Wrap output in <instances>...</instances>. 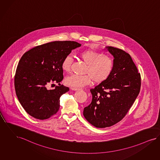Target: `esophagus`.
<instances>
[{
    "mask_svg": "<svg viewBox=\"0 0 160 160\" xmlns=\"http://www.w3.org/2000/svg\"><path fill=\"white\" fill-rule=\"evenodd\" d=\"M71 90L72 91H79V90H81V88H74V87H71Z\"/></svg>",
    "mask_w": 160,
    "mask_h": 160,
    "instance_id": "obj_1",
    "label": "esophagus"
}]
</instances>
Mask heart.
<instances>
[{
	"mask_svg": "<svg viewBox=\"0 0 160 160\" xmlns=\"http://www.w3.org/2000/svg\"><path fill=\"white\" fill-rule=\"evenodd\" d=\"M78 57L87 64L86 75H72L66 78L65 83L72 87H82L88 85L92 81L95 83L106 81L112 73L114 63L112 58L103 55L101 52L92 49L83 50L78 54ZM73 58L66 56L62 62V68L64 71H71Z\"/></svg>",
	"mask_w": 160,
	"mask_h": 160,
	"instance_id": "b5f03b06",
	"label": "heart"
}]
</instances>
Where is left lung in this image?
<instances>
[{
  "mask_svg": "<svg viewBox=\"0 0 160 160\" xmlns=\"http://www.w3.org/2000/svg\"><path fill=\"white\" fill-rule=\"evenodd\" d=\"M114 57V66L110 77L90 89L92 101L83 114L89 123L104 128L124 118L139 94L141 78L129 54L106 47Z\"/></svg>",
  "mask_w": 160,
  "mask_h": 160,
  "instance_id": "8db88e82",
  "label": "left lung"
}]
</instances>
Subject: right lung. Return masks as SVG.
Here are the masks:
<instances>
[{"label": "right lung", "instance_id": "obj_1", "mask_svg": "<svg viewBox=\"0 0 160 160\" xmlns=\"http://www.w3.org/2000/svg\"><path fill=\"white\" fill-rule=\"evenodd\" d=\"M81 46L71 41L50 42L30 49L21 57L15 75V89L18 100L30 116L45 120L58 112L61 95L69 90L60 83L63 79L62 62ZM54 82L59 86L48 88Z\"/></svg>", "mask_w": 160, "mask_h": 160}]
</instances>
